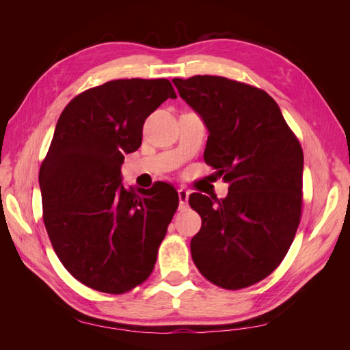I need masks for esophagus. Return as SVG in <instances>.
<instances>
[{
    "label": "esophagus",
    "mask_w": 350,
    "mask_h": 350,
    "mask_svg": "<svg viewBox=\"0 0 350 350\" xmlns=\"http://www.w3.org/2000/svg\"><path fill=\"white\" fill-rule=\"evenodd\" d=\"M178 197H179V207H181V208H187L189 193L187 191L185 188H179V189H178Z\"/></svg>",
    "instance_id": "1"
}]
</instances>
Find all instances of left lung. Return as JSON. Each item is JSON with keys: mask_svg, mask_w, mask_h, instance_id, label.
Instances as JSON below:
<instances>
[{"mask_svg": "<svg viewBox=\"0 0 350 350\" xmlns=\"http://www.w3.org/2000/svg\"><path fill=\"white\" fill-rule=\"evenodd\" d=\"M172 81L207 126L206 163L229 184L225 198L189 196L201 216L193 261L220 288H247L276 270L293 242L302 211V147L264 90L217 76Z\"/></svg>", "mask_w": 350, "mask_h": 350, "instance_id": "8db88e82", "label": "left lung"}]
</instances>
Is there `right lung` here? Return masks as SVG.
Returning <instances> with one entry per match:
<instances>
[{"label":"right lung","instance_id":"add662e5","mask_svg":"<svg viewBox=\"0 0 350 350\" xmlns=\"http://www.w3.org/2000/svg\"><path fill=\"white\" fill-rule=\"evenodd\" d=\"M176 93L166 79L112 80L74 98L39 171L44 221L59 261L105 293H124L154 269L178 208L172 185L125 188L121 165L139 149L147 116Z\"/></svg>","mask_w":350,"mask_h":350}]
</instances>
